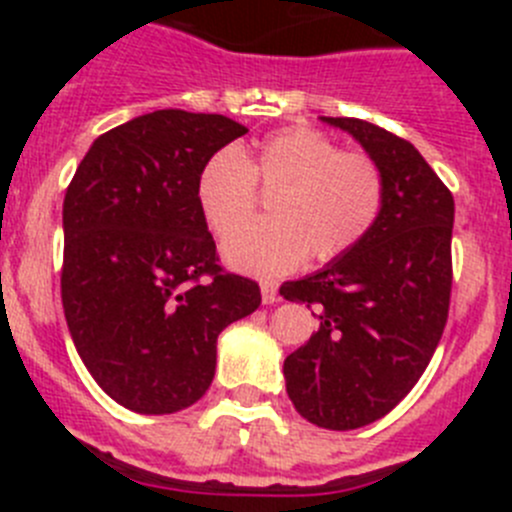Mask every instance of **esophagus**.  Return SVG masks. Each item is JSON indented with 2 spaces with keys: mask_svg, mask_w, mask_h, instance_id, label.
I'll use <instances>...</instances> for the list:
<instances>
[{
  "mask_svg": "<svg viewBox=\"0 0 512 512\" xmlns=\"http://www.w3.org/2000/svg\"><path fill=\"white\" fill-rule=\"evenodd\" d=\"M261 302L264 305H274L279 302V287L274 282H261Z\"/></svg>",
  "mask_w": 512,
  "mask_h": 512,
  "instance_id": "34e87169",
  "label": "esophagus"
}]
</instances>
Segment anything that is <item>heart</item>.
<instances>
[{"mask_svg": "<svg viewBox=\"0 0 512 512\" xmlns=\"http://www.w3.org/2000/svg\"><path fill=\"white\" fill-rule=\"evenodd\" d=\"M271 191L269 221L236 229L250 211L255 184ZM202 220L223 241V259L253 277H282L310 253L333 261L359 246L377 225L384 205L382 169L359 151L312 128L266 135L253 153H212L194 184Z\"/></svg>", "mask_w": 512, "mask_h": 512, "instance_id": "obj_1", "label": "heart"}]
</instances>
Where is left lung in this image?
<instances>
[{"mask_svg":"<svg viewBox=\"0 0 512 512\" xmlns=\"http://www.w3.org/2000/svg\"><path fill=\"white\" fill-rule=\"evenodd\" d=\"M359 140L384 179L364 241L279 295L315 307L318 333L284 359L297 413L330 431L384 418L425 372L451 297L454 197L413 143L356 117H320Z\"/></svg>","mask_w":512,"mask_h":512,"instance_id":"obj_1","label":"left lung"}]
</instances>
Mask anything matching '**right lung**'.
Masks as SVG:
<instances>
[{
    "label": "right lung",
    "mask_w": 512,
    "mask_h": 512,
    "mask_svg": "<svg viewBox=\"0 0 512 512\" xmlns=\"http://www.w3.org/2000/svg\"><path fill=\"white\" fill-rule=\"evenodd\" d=\"M248 128L156 110L99 135L63 200L61 300L81 361L122 408L179 413L215 377L217 336L261 305L217 264L194 184Z\"/></svg>",
    "instance_id": "right-lung-1"
}]
</instances>
